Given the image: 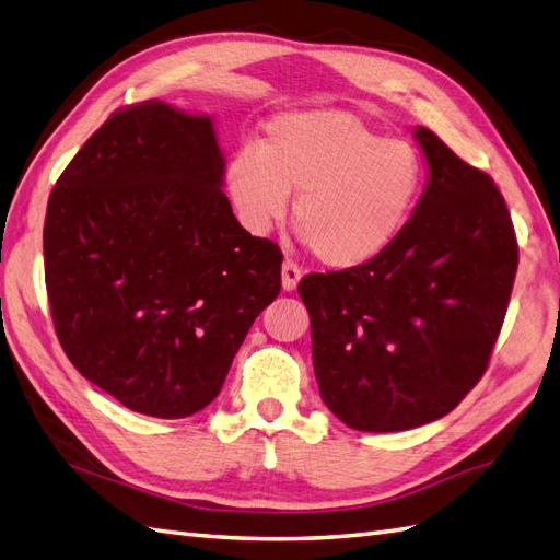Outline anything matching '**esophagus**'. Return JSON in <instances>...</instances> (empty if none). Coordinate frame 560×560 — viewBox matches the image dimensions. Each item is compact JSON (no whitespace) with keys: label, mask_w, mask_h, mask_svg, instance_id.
Returning <instances> with one entry per match:
<instances>
[{"label":"esophagus","mask_w":560,"mask_h":560,"mask_svg":"<svg viewBox=\"0 0 560 560\" xmlns=\"http://www.w3.org/2000/svg\"><path fill=\"white\" fill-rule=\"evenodd\" d=\"M301 276H304V270H301L294 261L287 259V261L282 264V290H287V292L296 290V284H299Z\"/></svg>","instance_id":"1"}]
</instances>
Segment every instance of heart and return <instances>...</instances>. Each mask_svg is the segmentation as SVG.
Returning <instances> with one entry per match:
<instances>
[{
  "label": "heart",
  "instance_id": "obj_1",
  "mask_svg": "<svg viewBox=\"0 0 560 560\" xmlns=\"http://www.w3.org/2000/svg\"><path fill=\"white\" fill-rule=\"evenodd\" d=\"M424 164L417 148L382 139L353 113H282L254 145L225 164V190L254 235L280 225L294 198V221L325 266L353 268L382 256L410 219Z\"/></svg>",
  "mask_w": 560,
  "mask_h": 560
}]
</instances>
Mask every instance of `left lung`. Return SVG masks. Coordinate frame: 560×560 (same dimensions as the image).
<instances>
[{"mask_svg":"<svg viewBox=\"0 0 560 560\" xmlns=\"http://www.w3.org/2000/svg\"><path fill=\"white\" fill-rule=\"evenodd\" d=\"M429 184L376 259L299 282L320 398L355 431H407L464 400L504 325L518 268L490 174L419 127Z\"/></svg>","mask_w":560,"mask_h":560,"instance_id":"left-lung-1","label":"left lung"}]
</instances>
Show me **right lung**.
<instances>
[{
  "label": "right lung",
  "instance_id": "1",
  "mask_svg": "<svg viewBox=\"0 0 560 560\" xmlns=\"http://www.w3.org/2000/svg\"><path fill=\"white\" fill-rule=\"evenodd\" d=\"M223 167L209 117L143 101L105 119L49 195L44 280L58 341L133 412H200L280 294L282 252L237 223Z\"/></svg>",
  "mask_w": 560,
  "mask_h": 560
}]
</instances>
